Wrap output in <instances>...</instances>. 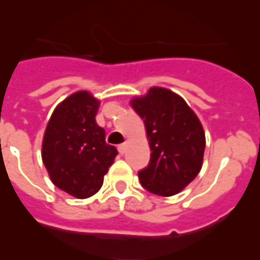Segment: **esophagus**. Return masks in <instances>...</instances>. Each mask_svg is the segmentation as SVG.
<instances>
[{
  "label": "esophagus",
  "instance_id": "obj_1",
  "mask_svg": "<svg viewBox=\"0 0 260 260\" xmlns=\"http://www.w3.org/2000/svg\"><path fill=\"white\" fill-rule=\"evenodd\" d=\"M118 152L121 153V154H124V153L126 152V143H121V145H118Z\"/></svg>",
  "mask_w": 260,
  "mask_h": 260
}]
</instances>
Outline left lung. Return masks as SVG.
<instances>
[{
    "label": "left lung",
    "instance_id": "obj_1",
    "mask_svg": "<svg viewBox=\"0 0 260 260\" xmlns=\"http://www.w3.org/2000/svg\"><path fill=\"white\" fill-rule=\"evenodd\" d=\"M131 106L145 122L150 161L139 171L143 188L154 195L173 196L199 174L206 146L201 121L186 102L166 87H150Z\"/></svg>",
    "mask_w": 260,
    "mask_h": 260
}]
</instances>
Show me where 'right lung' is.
I'll list each match as a JSON object with an SVG mask.
<instances>
[{
	"label": "right lung",
	"mask_w": 260,
	"mask_h": 260,
	"mask_svg": "<svg viewBox=\"0 0 260 260\" xmlns=\"http://www.w3.org/2000/svg\"><path fill=\"white\" fill-rule=\"evenodd\" d=\"M99 107L100 102L89 91H76L55 107L43 138L42 158L53 184L78 199L102 188L118 154L97 125Z\"/></svg>",
	"instance_id": "1"
}]
</instances>
